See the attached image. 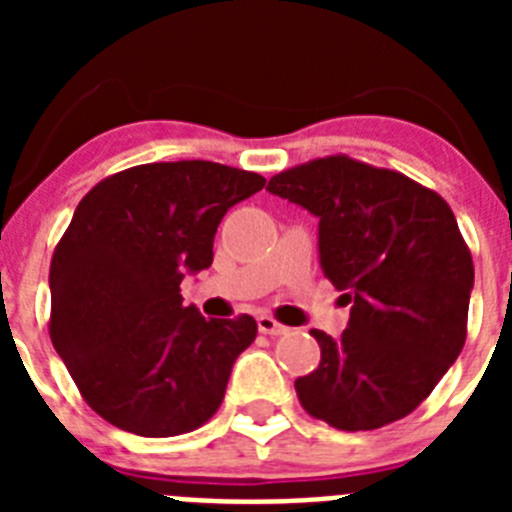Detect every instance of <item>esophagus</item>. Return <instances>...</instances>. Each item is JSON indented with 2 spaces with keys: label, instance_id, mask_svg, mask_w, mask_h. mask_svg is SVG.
<instances>
[{
  "label": "esophagus",
  "instance_id": "obj_1",
  "mask_svg": "<svg viewBox=\"0 0 512 512\" xmlns=\"http://www.w3.org/2000/svg\"><path fill=\"white\" fill-rule=\"evenodd\" d=\"M259 330L264 333V336H284V333H287V328H284L282 323H277L274 318H269V315H261Z\"/></svg>",
  "mask_w": 512,
  "mask_h": 512
}]
</instances>
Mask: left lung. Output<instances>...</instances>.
Returning <instances> with one entry per match:
<instances>
[{
	"label": "left lung",
	"mask_w": 512,
	"mask_h": 512,
	"mask_svg": "<svg viewBox=\"0 0 512 512\" xmlns=\"http://www.w3.org/2000/svg\"><path fill=\"white\" fill-rule=\"evenodd\" d=\"M269 192L320 217V264L351 302L341 338L310 330L320 364L295 382L300 405L351 433L410 415L467 341L474 264L451 207L346 153L271 176Z\"/></svg>",
	"instance_id": "left-lung-1"
}]
</instances>
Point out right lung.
<instances>
[{"label":"right lung","mask_w":512,"mask_h":512,"mask_svg":"<svg viewBox=\"0 0 512 512\" xmlns=\"http://www.w3.org/2000/svg\"><path fill=\"white\" fill-rule=\"evenodd\" d=\"M264 184L215 161H166L117 171L84 194L53 251L48 333L107 423L169 438L217 413L259 325L202 318L179 284L212 264L225 212Z\"/></svg>","instance_id":"right-lung-1"}]
</instances>
